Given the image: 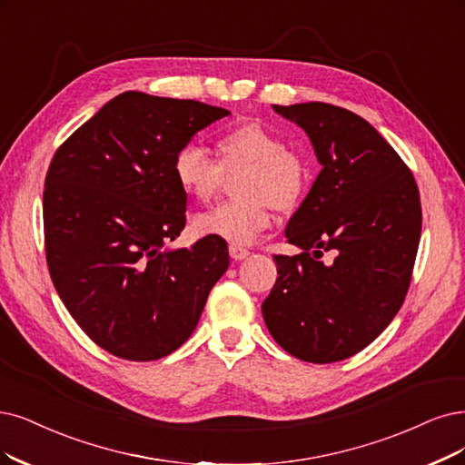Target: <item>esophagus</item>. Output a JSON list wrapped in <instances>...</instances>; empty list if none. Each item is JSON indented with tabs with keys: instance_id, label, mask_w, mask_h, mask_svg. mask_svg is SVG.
Instances as JSON below:
<instances>
[{
	"instance_id": "obj_1",
	"label": "esophagus",
	"mask_w": 465,
	"mask_h": 465,
	"mask_svg": "<svg viewBox=\"0 0 465 465\" xmlns=\"http://www.w3.org/2000/svg\"><path fill=\"white\" fill-rule=\"evenodd\" d=\"M251 252L245 247H239V245H230V256L233 261H243L247 259Z\"/></svg>"
}]
</instances>
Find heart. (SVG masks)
I'll use <instances>...</instances> for the list:
<instances>
[{"label":"heart","instance_id":"1","mask_svg":"<svg viewBox=\"0 0 465 465\" xmlns=\"http://www.w3.org/2000/svg\"><path fill=\"white\" fill-rule=\"evenodd\" d=\"M182 192L199 203L213 201L226 178L235 182L237 199L193 218L203 237H218L232 245H249L272 222V209L289 213L302 203L312 170L306 154L261 123H243L216 137V161L203 147H182L172 163Z\"/></svg>","mask_w":465,"mask_h":465}]
</instances>
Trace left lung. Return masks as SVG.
I'll return each instance as SVG.
<instances>
[{
    "label": "left lung",
    "mask_w": 465,
    "mask_h": 465,
    "mask_svg": "<svg viewBox=\"0 0 465 465\" xmlns=\"http://www.w3.org/2000/svg\"><path fill=\"white\" fill-rule=\"evenodd\" d=\"M272 107L308 134L322 170L285 228L302 252L273 254L280 276L262 316L291 356L331 364L366 349L401 311L421 235L420 192L362 116L318 101Z\"/></svg>",
    "instance_id": "8db88e82"
}]
</instances>
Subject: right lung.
Returning a JSON list of instances; mask_svg holds the SVG:
<instances>
[{
    "instance_id": "add662e5",
    "label": "right lung",
    "mask_w": 465,
    "mask_h": 465,
    "mask_svg": "<svg viewBox=\"0 0 465 465\" xmlns=\"http://www.w3.org/2000/svg\"><path fill=\"white\" fill-rule=\"evenodd\" d=\"M230 111L193 99L124 92L68 135L44 189L49 276L66 311L113 356L159 360L193 333L228 270V245L203 237L163 251L185 226L172 163Z\"/></svg>"
}]
</instances>
